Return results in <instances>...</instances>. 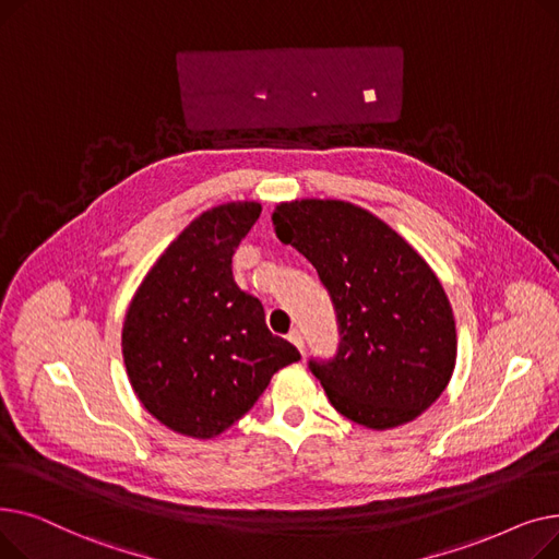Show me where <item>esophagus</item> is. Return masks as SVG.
I'll list each match as a JSON object with an SVG mask.
<instances>
[{
  "label": "esophagus",
  "instance_id": "34e87169",
  "mask_svg": "<svg viewBox=\"0 0 559 559\" xmlns=\"http://www.w3.org/2000/svg\"><path fill=\"white\" fill-rule=\"evenodd\" d=\"M287 340L292 342V344H295L299 350H301V354H304V348H306V342H304V335H301V331H289V335H287Z\"/></svg>",
  "mask_w": 559,
  "mask_h": 559
}]
</instances>
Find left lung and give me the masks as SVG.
I'll return each instance as SVG.
<instances>
[{"label": "left lung", "mask_w": 559, "mask_h": 559, "mask_svg": "<svg viewBox=\"0 0 559 559\" xmlns=\"http://www.w3.org/2000/svg\"><path fill=\"white\" fill-rule=\"evenodd\" d=\"M276 238L304 253L333 299L340 348L310 371L346 419L388 430L417 419L449 385L455 319L430 264L369 211L340 199L278 203Z\"/></svg>", "instance_id": "left-lung-1"}]
</instances>
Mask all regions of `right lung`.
Returning <instances> with one entry per match:
<instances>
[{"label":"right lung","instance_id":"right-lung-1","mask_svg":"<svg viewBox=\"0 0 559 559\" xmlns=\"http://www.w3.org/2000/svg\"><path fill=\"white\" fill-rule=\"evenodd\" d=\"M260 211L255 201H230L201 213L146 272L127 310L131 388L174 432L217 437L249 413L278 369L301 360L233 281V253Z\"/></svg>","mask_w":559,"mask_h":559}]
</instances>
